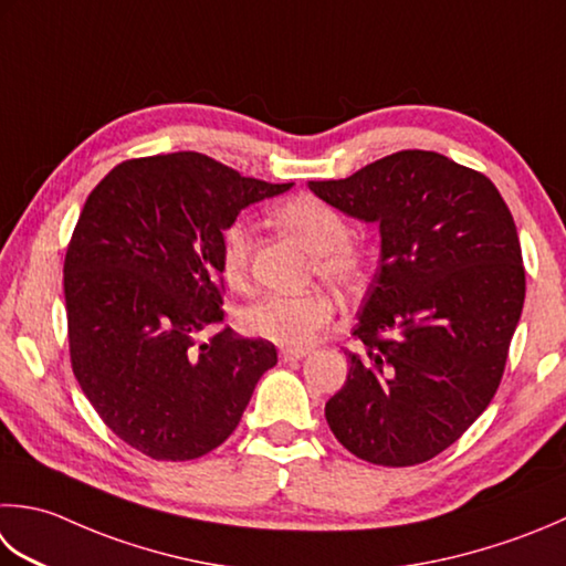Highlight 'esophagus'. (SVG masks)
Wrapping results in <instances>:
<instances>
[{"label":"esophagus","mask_w":566,"mask_h":566,"mask_svg":"<svg viewBox=\"0 0 566 566\" xmlns=\"http://www.w3.org/2000/svg\"><path fill=\"white\" fill-rule=\"evenodd\" d=\"M306 356H308V350H304V348H282V350H280V358H282V363L302 360V358H306Z\"/></svg>","instance_id":"esophagus-1"}]
</instances>
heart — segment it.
Returning a JSON list of instances; mask_svg holds the SVG:
<instances>
[{
    "label": "heart",
    "mask_w": 566,
    "mask_h": 566,
    "mask_svg": "<svg viewBox=\"0 0 566 566\" xmlns=\"http://www.w3.org/2000/svg\"><path fill=\"white\" fill-rule=\"evenodd\" d=\"M276 226L290 230L314 252V270L336 286H353L365 272V252L353 242L350 228L336 206L314 193L286 198L272 210ZM252 232L245 220H232L220 232L218 270L230 290H245L250 282ZM334 316V298L314 290L306 294H268L240 312V328L276 346H308Z\"/></svg>",
    "instance_id": "b5f03b06"
}]
</instances>
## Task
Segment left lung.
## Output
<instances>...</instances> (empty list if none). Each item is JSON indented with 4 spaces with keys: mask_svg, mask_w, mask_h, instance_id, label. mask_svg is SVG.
Masks as SVG:
<instances>
[{
    "mask_svg": "<svg viewBox=\"0 0 566 566\" xmlns=\"http://www.w3.org/2000/svg\"><path fill=\"white\" fill-rule=\"evenodd\" d=\"M346 216L380 226L346 385L326 422L358 459L415 467L449 449L501 385L525 302L515 220L489 176L405 149L348 179L308 181Z\"/></svg>",
    "mask_w": 566,
    "mask_h": 566,
    "instance_id": "left-lung-1",
    "label": "left lung"
}]
</instances>
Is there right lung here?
Returning a JSON list of instances; mask_svg holds the SVG:
<instances>
[{
    "label": "right lung",
    "instance_id": "1",
    "mask_svg": "<svg viewBox=\"0 0 566 566\" xmlns=\"http://www.w3.org/2000/svg\"><path fill=\"white\" fill-rule=\"evenodd\" d=\"M290 188L179 151L122 161L87 196L63 264L71 365L132 449L159 461L213 451L276 365L270 340L220 328L218 250L242 208Z\"/></svg>",
    "mask_w": 566,
    "mask_h": 566
}]
</instances>
